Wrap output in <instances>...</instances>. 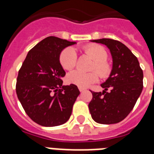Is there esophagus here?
I'll use <instances>...</instances> for the list:
<instances>
[{
  "label": "esophagus",
  "instance_id": "1",
  "mask_svg": "<svg viewBox=\"0 0 154 154\" xmlns=\"http://www.w3.org/2000/svg\"><path fill=\"white\" fill-rule=\"evenodd\" d=\"M78 89H79V91L81 92V93H82V92H85V89H84V88H81V87H79Z\"/></svg>",
  "mask_w": 154,
  "mask_h": 154
}]
</instances>
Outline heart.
Segmentation results:
<instances>
[{
    "label": "heart",
    "instance_id": "b5f03b06",
    "mask_svg": "<svg viewBox=\"0 0 154 154\" xmlns=\"http://www.w3.org/2000/svg\"><path fill=\"white\" fill-rule=\"evenodd\" d=\"M83 50L94 61L91 68V70L94 71L89 72H82L81 70L72 71L67 75V82L81 88H87L97 82L98 75L101 78H107L110 75L112 68L107 62L108 53L102 46L98 45H89L85 47ZM59 60L65 69H72L77 65V53L73 48L68 47L60 53Z\"/></svg>",
    "mask_w": 154,
    "mask_h": 154
}]
</instances>
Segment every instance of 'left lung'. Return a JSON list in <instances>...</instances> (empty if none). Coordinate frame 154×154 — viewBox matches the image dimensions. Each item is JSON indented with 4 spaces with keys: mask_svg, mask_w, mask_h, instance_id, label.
<instances>
[{
    "mask_svg": "<svg viewBox=\"0 0 154 154\" xmlns=\"http://www.w3.org/2000/svg\"><path fill=\"white\" fill-rule=\"evenodd\" d=\"M91 42L108 47L112 55V68L109 78L101 85L103 92L91 91L89 112L99 124H116L129 115L141 95L143 71L137 58L122 42L109 38Z\"/></svg>",
    "mask_w": 154,
    "mask_h": 154,
    "instance_id": "obj_1",
    "label": "left lung"
}]
</instances>
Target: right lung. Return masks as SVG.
<instances>
[{
    "instance_id": "1",
    "label": "right lung",
    "mask_w": 154,
    "mask_h": 154,
    "mask_svg": "<svg viewBox=\"0 0 154 154\" xmlns=\"http://www.w3.org/2000/svg\"><path fill=\"white\" fill-rule=\"evenodd\" d=\"M74 42L48 37L30 49L18 72L16 92L27 115L40 125L57 126L69 119L80 94L77 85H62L65 72L60 54Z\"/></svg>"
}]
</instances>
